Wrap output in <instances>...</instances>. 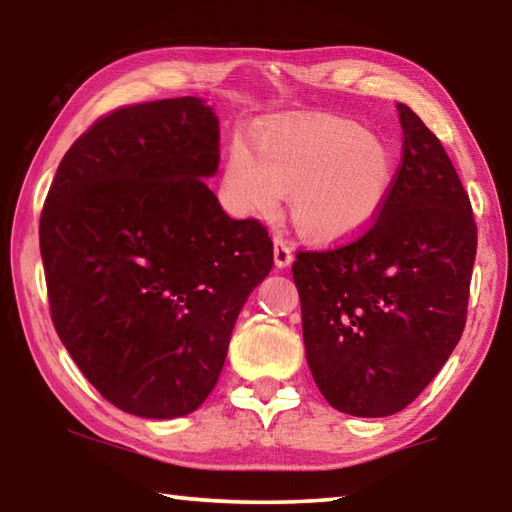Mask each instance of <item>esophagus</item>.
Listing matches in <instances>:
<instances>
[{"label":"esophagus","mask_w":512,"mask_h":512,"mask_svg":"<svg viewBox=\"0 0 512 512\" xmlns=\"http://www.w3.org/2000/svg\"><path fill=\"white\" fill-rule=\"evenodd\" d=\"M273 259L277 268H289L293 264V248L289 241H284L282 237L273 239Z\"/></svg>","instance_id":"obj_1"}]
</instances>
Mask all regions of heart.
<instances>
[{
  "instance_id": "1",
  "label": "heart",
  "mask_w": 512,
  "mask_h": 512,
  "mask_svg": "<svg viewBox=\"0 0 512 512\" xmlns=\"http://www.w3.org/2000/svg\"><path fill=\"white\" fill-rule=\"evenodd\" d=\"M397 183V155L377 133L343 117L275 124L235 142L223 198L241 219L271 216L289 194L293 225L314 244H345L368 232Z\"/></svg>"
}]
</instances>
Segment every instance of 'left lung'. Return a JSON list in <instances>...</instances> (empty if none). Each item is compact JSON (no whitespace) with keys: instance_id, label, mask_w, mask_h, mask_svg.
<instances>
[{"instance_id":"obj_1","label":"left lung","mask_w":512,"mask_h":512,"mask_svg":"<svg viewBox=\"0 0 512 512\" xmlns=\"http://www.w3.org/2000/svg\"><path fill=\"white\" fill-rule=\"evenodd\" d=\"M404 135L391 201L352 244L298 253L302 339L336 411L386 418L418 397L461 341L476 223L443 144L397 103Z\"/></svg>"}]
</instances>
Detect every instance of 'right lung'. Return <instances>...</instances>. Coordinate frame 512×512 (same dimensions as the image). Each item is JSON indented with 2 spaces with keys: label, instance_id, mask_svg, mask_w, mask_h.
Returning a JSON list of instances; mask_svg holds the SVG:
<instances>
[{
  "label": "right lung",
  "instance_id": "add662e5",
  "mask_svg": "<svg viewBox=\"0 0 512 512\" xmlns=\"http://www.w3.org/2000/svg\"><path fill=\"white\" fill-rule=\"evenodd\" d=\"M219 117L205 99L119 108L60 160L40 216L51 320L117 409L171 420L212 393L273 241L205 185Z\"/></svg>",
  "mask_w": 512,
  "mask_h": 512
}]
</instances>
